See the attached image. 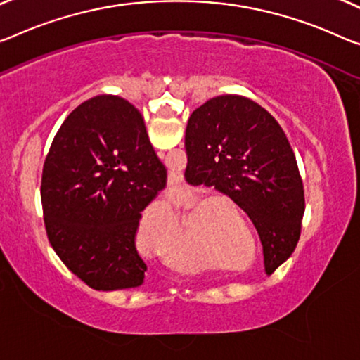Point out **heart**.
<instances>
[{"label": "heart", "mask_w": 360, "mask_h": 360, "mask_svg": "<svg viewBox=\"0 0 360 360\" xmlns=\"http://www.w3.org/2000/svg\"><path fill=\"white\" fill-rule=\"evenodd\" d=\"M211 201H212V198H206V199H204V201H201V204H198L196 207H193V211H190V214H188V217H196L198 212L201 211V209H202L204 206H207V204L211 202ZM153 211H154V214L167 215V217H174V209H172V206H170V202H161V204H159V206L154 207ZM148 215H149V212L143 214V217H141V220H140V225H138V233H140V236H143V233H145V230H146ZM180 267H184V270H185V272H188V274L202 272V270L206 269V267H204V265H201V264H196V265H188V264H185V265H180Z\"/></svg>", "instance_id": "heart-1"}]
</instances>
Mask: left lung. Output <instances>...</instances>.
I'll return each mask as SVG.
<instances>
[{
  "instance_id": "left-lung-1",
  "label": "left lung",
  "mask_w": 360,
  "mask_h": 360,
  "mask_svg": "<svg viewBox=\"0 0 360 360\" xmlns=\"http://www.w3.org/2000/svg\"><path fill=\"white\" fill-rule=\"evenodd\" d=\"M185 148L188 184L215 186L248 214L261 238L265 272L272 274L295 251L306 204L278 122L250 98L215 96L193 110Z\"/></svg>"
}]
</instances>
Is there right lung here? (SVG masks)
Segmentation results:
<instances>
[{"label": "right lung", "mask_w": 360, "mask_h": 360, "mask_svg": "<svg viewBox=\"0 0 360 360\" xmlns=\"http://www.w3.org/2000/svg\"><path fill=\"white\" fill-rule=\"evenodd\" d=\"M165 180L134 104L101 95L72 110L41 175L48 240L65 267L98 291L140 286L148 267L136 251L138 224Z\"/></svg>", "instance_id": "right-lung-1"}]
</instances>
